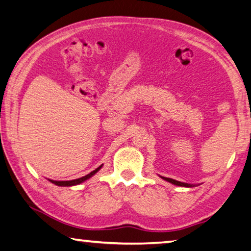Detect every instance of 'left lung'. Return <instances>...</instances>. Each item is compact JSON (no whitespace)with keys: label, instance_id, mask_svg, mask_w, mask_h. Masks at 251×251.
<instances>
[{"label":"left lung","instance_id":"left-lung-1","mask_svg":"<svg viewBox=\"0 0 251 251\" xmlns=\"http://www.w3.org/2000/svg\"><path fill=\"white\" fill-rule=\"evenodd\" d=\"M163 180H166L168 182H170V183L172 184H176V185H179V186H192L191 184H188V183H183V182H180V181H176V180H173V179H170V177H165V176H161Z\"/></svg>","mask_w":251,"mask_h":251}]
</instances>
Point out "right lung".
Returning <instances> with one entry per match:
<instances>
[{
  "label": "right lung",
  "instance_id": "add662e5",
  "mask_svg": "<svg viewBox=\"0 0 251 251\" xmlns=\"http://www.w3.org/2000/svg\"><path fill=\"white\" fill-rule=\"evenodd\" d=\"M101 168H102V166H100L99 168H97V169L93 170L92 172H90L89 175H86V176H82V177H79V179H75V180H70V181H53V180H49V181L51 182V183L56 184V185H59V186H72V185H76V184L82 183V182H84L85 180L90 179V177L92 176H94L95 173H97L100 169H101Z\"/></svg>",
  "mask_w": 251,
  "mask_h": 251
}]
</instances>
